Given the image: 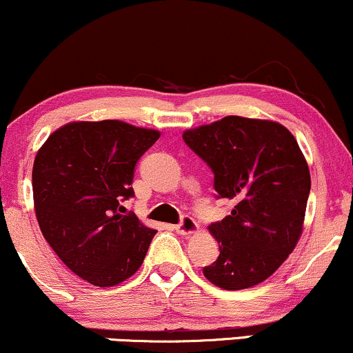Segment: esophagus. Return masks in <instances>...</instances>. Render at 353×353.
I'll use <instances>...</instances> for the list:
<instances>
[{
	"label": "esophagus",
	"instance_id": "34e87169",
	"mask_svg": "<svg viewBox=\"0 0 353 353\" xmlns=\"http://www.w3.org/2000/svg\"><path fill=\"white\" fill-rule=\"evenodd\" d=\"M174 228H176V231L179 234L189 236V234L197 233L199 225H197V221L194 220V218H190V216L185 215V216H182V220H181L179 225H176V226H174Z\"/></svg>",
	"mask_w": 353,
	"mask_h": 353
}]
</instances>
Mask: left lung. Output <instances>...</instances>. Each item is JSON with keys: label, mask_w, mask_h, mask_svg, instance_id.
<instances>
[{"label": "left lung", "mask_w": 353, "mask_h": 353, "mask_svg": "<svg viewBox=\"0 0 353 353\" xmlns=\"http://www.w3.org/2000/svg\"><path fill=\"white\" fill-rule=\"evenodd\" d=\"M182 138L215 174L216 197L234 203L208 226L220 256L203 275L223 290L264 282L295 249L305 221L311 177L295 137L272 120L228 115Z\"/></svg>", "instance_id": "obj_1"}]
</instances>
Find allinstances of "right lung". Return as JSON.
I'll use <instances>...</instances> for the list:
<instances>
[{
  "instance_id": "right-lung-1",
  "label": "right lung",
  "mask_w": 353,
  "mask_h": 353,
  "mask_svg": "<svg viewBox=\"0 0 353 353\" xmlns=\"http://www.w3.org/2000/svg\"><path fill=\"white\" fill-rule=\"evenodd\" d=\"M158 130L120 120L70 122L37 151L32 169L40 231L61 262L88 283L114 287L143 264L156 230L135 213L133 169Z\"/></svg>"
}]
</instances>
